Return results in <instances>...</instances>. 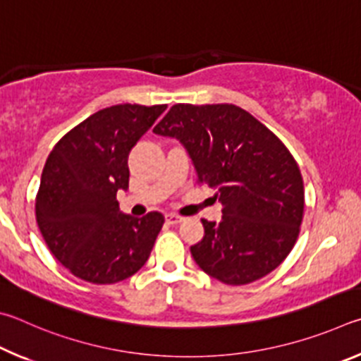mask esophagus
Here are the masks:
<instances>
[{
    "label": "esophagus",
    "mask_w": 361,
    "mask_h": 361,
    "mask_svg": "<svg viewBox=\"0 0 361 361\" xmlns=\"http://www.w3.org/2000/svg\"><path fill=\"white\" fill-rule=\"evenodd\" d=\"M164 219H166V224H169V225H177V224H180L182 220H184V217L176 216V214H166Z\"/></svg>",
    "instance_id": "obj_1"
}]
</instances>
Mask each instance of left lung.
<instances>
[{
    "instance_id": "1",
    "label": "left lung",
    "mask_w": 361,
    "mask_h": 361,
    "mask_svg": "<svg viewBox=\"0 0 361 361\" xmlns=\"http://www.w3.org/2000/svg\"><path fill=\"white\" fill-rule=\"evenodd\" d=\"M184 145L198 184L216 190L222 220H201L190 247L198 267L228 286L262 279L286 260L300 235L305 185L279 137L235 104H176L154 128Z\"/></svg>"
}]
</instances>
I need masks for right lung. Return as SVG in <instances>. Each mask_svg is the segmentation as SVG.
Returning a JSON list of instances; mask_svg holds the SVG:
<instances>
[{
	"label": "right lung",
	"mask_w": 361,
	"mask_h": 361,
	"mask_svg": "<svg viewBox=\"0 0 361 361\" xmlns=\"http://www.w3.org/2000/svg\"><path fill=\"white\" fill-rule=\"evenodd\" d=\"M166 104H117L63 136L42 169L36 220L47 247L82 281L116 283L141 269L164 224L160 212L123 214L128 155Z\"/></svg>",
	"instance_id": "obj_1"
}]
</instances>
